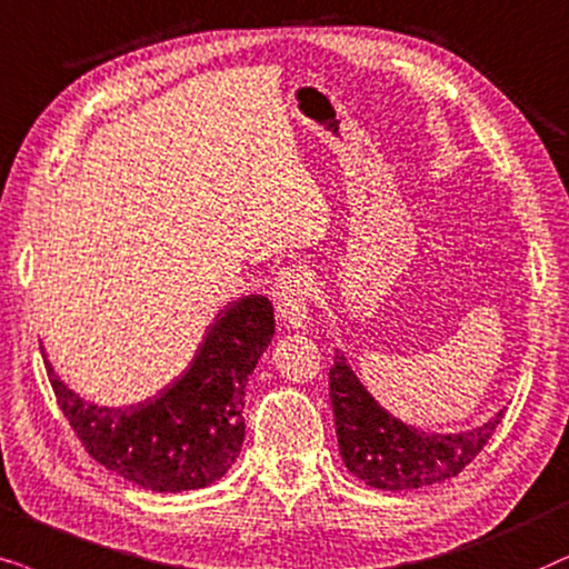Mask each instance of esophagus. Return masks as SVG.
Listing matches in <instances>:
<instances>
[{
	"instance_id": "1",
	"label": "esophagus",
	"mask_w": 569,
	"mask_h": 569,
	"mask_svg": "<svg viewBox=\"0 0 569 569\" xmlns=\"http://www.w3.org/2000/svg\"><path fill=\"white\" fill-rule=\"evenodd\" d=\"M309 299H312V283H309L307 272L301 268H289L276 278L272 286V301H276V312L293 330L309 328Z\"/></svg>"
}]
</instances>
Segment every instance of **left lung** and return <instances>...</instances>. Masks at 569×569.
<instances>
[{
	"instance_id": "8db88e82",
	"label": "left lung",
	"mask_w": 569,
	"mask_h": 569,
	"mask_svg": "<svg viewBox=\"0 0 569 569\" xmlns=\"http://www.w3.org/2000/svg\"><path fill=\"white\" fill-rule=\"evenodd\" d=\"M330 403L346 468L385 491L421 489L458 476L483 450L505 416L497 411L487 423L460 435H429L377 403L340 351L330 369Z\"/></svg>"
}]
</instances>
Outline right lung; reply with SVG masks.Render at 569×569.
<instances>
[{
    "mask_svg": "<svg viewBox=\"0 0 569 569\" xmlns=\"http://www.w3.org/2000/svg\"><path fill=\"white\" fill-rule=\"evenodd\" d=\"M268 297L229 301L187 372L138 406L88 403L67 388L41 348L49 382L90 458L150 491L206 489L237 463L244 442V388L270 346Z\"/></svg>",
    "mask_w": 569,
    "mask_h": 569,
    "instance_id": "add662e5",
    "label": "right lung"
}]
</instances>
